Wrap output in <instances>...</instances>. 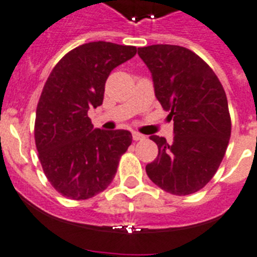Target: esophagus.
I'll list each match as a JSON object with an SVG mask.
<instances>
[{
  "label": "esophagus",
  "mask_w": 257,
  "mask_h": 257,
  "mask_svg": "<svg viewBox=\"0 0 257 257\" xmlns=\"http://www.w3.org/2000/svg\"><path fill=\"white\" fill-rule=\"evenodd\" d=\"M132 136H133V140L134 141H142V140H145V136H143V134H141L140 132H136L134 131L133 133H132Z\"/></svg>",
  "instance_id": "1"
}]
</instances>
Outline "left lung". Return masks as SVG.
I'll use <instances>...</instances> for the list:
<instances>
[{"instance_id":"left-lung-1","label":"left lung","mask_w":257,"mask_h":257,"mask_svg":"<svg viewBox=\"0 0 257 257\" xmlns=\"http://www.w3.org/2000/svg\"><path fill=\"white\" fill-rule=\"evenodd\" d=\"M151 71L155 96L174 121L173 142L151 136L159 155L146 165L156 186L186 196L206 186L218 170L230 138L226 94L212 69L186 47L138 48Z\"/></svg>"}]
</instances>
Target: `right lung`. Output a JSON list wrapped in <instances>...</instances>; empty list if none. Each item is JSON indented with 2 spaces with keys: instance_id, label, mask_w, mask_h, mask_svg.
I'll return each instance as SVG.
<instances>
[{
  "instance_id": "1",
  "label": "right lung",
  "mask_w": 257,
  "mask_h": 257,
  "mask_svg": "<svg viewBox=\"0 0 257 257\" xmlns=\"http://www.w3.org/2000/svg\"><path fill=\"white\" fill-rule=\"evenodd\" d=\"M136 54L134 46L89 42L51 71L37 106L34 138L43 172L62 196L87 200L114 179L132 133L94 129L88 110L102 105L110 73Z\"/></svg>"
}]
</instances>
